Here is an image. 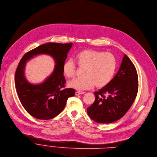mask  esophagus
Instances as JSON below:
<instances>
[{
	"instance_id": "esophagus-1",
	"label": "esophagus",
	"mask_w": 157,
	"mask_h": 157,
	"mask_svg": "<svg viewBox=\"0 0 157 157\" xmlns=\"http://www.w3.org/2000/svg\"><path fill=\"white\" fill-rule=\"evenodd\" d=\"M85 93L84 92H83V91H76V95H79V94H84Z\"/></svg>"
}]
</instances>
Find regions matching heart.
Masks as SVG:
<instances>
[{
    "label": "heart",
    "instance_id": "obj_1",
    "mask_svg": "<svg viewBox=\"0 0 157 157\" xmlns=\"http://www.w3.org/2000/svg\"><path fill=\"white\" fill-rule=\"evenodd\" d=\"M76 59L79 67L84 68L82 78L68 82V86L77 90H86L93 87L103 88L113 79L117 62L111 53L86 49L79 52ZM63 75L68 78L75 75L76 66L72 60L65 61L63 65Z\"/></svg>",
    "mask_w": 157,
    "mask_h": 157
}]
</instances>
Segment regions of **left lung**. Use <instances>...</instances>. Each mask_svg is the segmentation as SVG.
I'll return each mask as SVG.
<instances>
[{"label": "left lung", "mask_w": 157, "mask_h": 157, "mask_svg": "<svg viewBox=\"0 0 157 157\" xmlns=\"http://www.w3.org/2000/svg\"><path fill=\"white\" fill-rule=\"evenodd\" d=\"M138 88L136 68L124 54L116 76L96 91L95 101L87 108L89 117L98 123H110L122 118L133 103Z\"/></svg>", "instance_id": "1"}]
</instances>
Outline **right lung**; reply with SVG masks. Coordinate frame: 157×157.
Here are the masks:
<instances>
[{
    "label": "right lung",
    "mask_w": 157,
    "mask_h": 157,
    "mask_svg": "<svg viewBox=\"0 0 157 157\" xmlns=\"http://www.w3.org/2000/svg\"><path fill=\"white\" fill-rule=\"evenodd\" d=\"M72 46L73 43L48 42L28 52L21 59L15 75V84L22 105L33 117L39 120L54 118L64 109L67 99L75 95L74 89H62L66 82L63 65ZM39 55L51 56L55 66L43 82L34 84L26 79L25 69L26 63Z\"/></svg>",
    "instance_id": "add662e5"
}]
</instances>
